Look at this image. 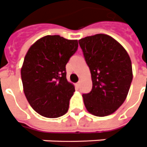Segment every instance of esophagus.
<instances>
[{
  "label": "esophagus",
  "mask_w": 147,
  "mask_h": 147,
  "mask_svg": "<svg viewBox=\"0 0 147 147\" xmlns=\"http://www.w3.org/2000/svg\"><path fill=\"white\" fill-rule=\"evenodd\" d=\"M80 85H81V83H80V82H78L77 84H76V86H77L78 88H79V87H80Z\"/></svg>",
  "instance_id": "1"
}]
</instances>
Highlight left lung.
<instances>
[{
	"mask_svg": "<svg viewBox=\"0 0 147 147\" xmlns=\"http://www.w3.org/2000/svg\"><path fill=\"white\" fill-rule=\"evenodd\" d=\"M79 45L91 73L92 90L83 94L88 112L96 116L112 114L124 102L131 84V61L115 39L105 34L87 36Z\"/></svg>",
	"mask_w": 147,
	"mask_h": 147,
	"instance_id": "1",
	"label": "left lung"
}]
</instances>
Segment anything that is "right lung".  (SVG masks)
I'll return each mask as SVG.
<instances>
[{
	"label": "right lung",
	"instance_id": "right-lung-1",
	"mask_svg": "<svg viewBox=\"0 0 147 147\" xmlns=\"http://www.w3.org/2000/svg\"><path fill=\"white\" fill-rule=\"evenodd\" d=\"M78 47V40L47 35L29 48L21 79L26 98L39 115L58 118L68 111L75 88L66 79L65 65Z\"/></svg>",
	"mask_w": 147,
	"mask_h": 147
}]
</instances>
